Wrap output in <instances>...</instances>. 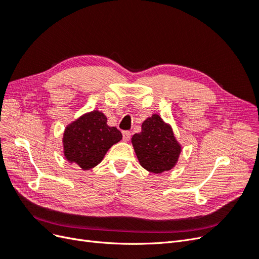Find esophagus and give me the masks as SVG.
<instances>
[{"label": "esophagus", "mask_w": 259, "mask_h": 259, "mask_svg": "<svg viewBox=\"0 0 259 259\" xmlns=\"http://www.w3.org/2000/svg\"><path fill=\"white\" fill-rule=\"evenodd\" d=\"M122 135H123V140H124V142H128V140L131 139V133L128 131L122 132Z\"/></svg>", "instance_id": "1"}]
</instances>
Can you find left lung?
Instances as JSON below:
<instances>
[{"label": "left lung", "instance_id": "1", "mask_svg": "<svg viewBox=\"0 0 259 259\" xmlns=\"http://www.w3.org/2000/svg\"><path fill=\"white\" fill-rule=\"evenodd\" d=\"M131 140L140 165L153 174L174 168L182 152L171 125L156 113L147 117L142 132L133 135Z\"/></svg>", "mask_w": 259, "mask_h": 259}]
</instances>
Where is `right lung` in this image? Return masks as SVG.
I'll list each match as a JSON object with an SVG mask.
<instances>
[{
	"instance_id": "1",
	"label": "right lung",
	"mask_w": 259,
	"mask_h": 259,
	"mask_svg": "<svg viewBox=\"0 0 259 259\" xmlns=\"http://www.w3.org/2000/svg\"><path fill=\"white\" fill-rule=\"evenodd\" d=\"M121 139V132L109 126L105 113L93 110L65 127L62 135L64 155L69 163L88 170L97 166L109 149Z\"/></svg>"
}]
</instances>
